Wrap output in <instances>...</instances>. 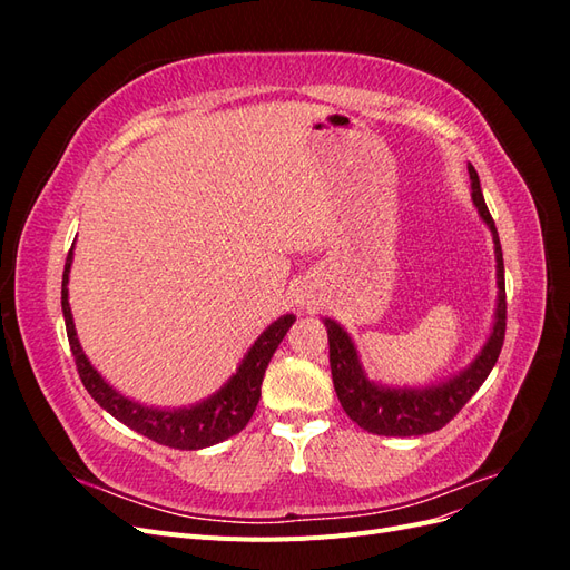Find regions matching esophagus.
<instances>
[{"mask_svg": "<svg viewBox=\"0 0 570 570\" xmlns=\"http://www.w3.org/2000/svg\"><path fill=\"white\" fill-rule=\"evenodd\" d=\"M297 302H299L304 308H308V312H316V306H318V297L314 295L312 287H304V289L299 292Z\"/></svg>", "mask_w": 570, "mask_h": 570, "instance_id": "1", "label": "esophagus"}]
</instances>
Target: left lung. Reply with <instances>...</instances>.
Here are the masks:
<instances>
[{"instance_id":"1","label":"left lung","mask_w":570,"mask_h":570,"mask_svg":"<svg viewBox=\"0 0 570 570\" xmlns=\"http://www.w3.org/2000/svg\"><path fill=\"white\" fill-rule=\"evenodd\" d=\"M471 174V197L478 206L480 218L488 223L494 239V256H497V314L492 333L480 350L473 364L461 371L459 375L450 377L440 385L430 387H385L371 383L364 368L358 364V354L352 337L344 333L335 321L325 318L327 327V344H331V371H333V385L337 392V400L347 416L358 425L368 430L373 435L385 438H411V435H425L435 433L444 428L456 413L465 406V402L478 392V387L488 381L490 371L494 368L499 352H502L504 333H507V289H504V258L502 245H499V235L494 228V220L490 209L482 197L480 180L475 168L469 164Z\"/></svg>"}]
</instances>
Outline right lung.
<instances>
[{
  "instance_id": "1",
  "label": "right lung",
  "mask_w": 570,
  "mask_h": 570,
  "mask_svg": "<svg viewBox=\"0 0 570 570\" xmlns=\"http://www.w3.org/2000/svg\"><path fill=\"white\" fill-rule=\"evenodd\" d=\"M71 264L73 247L66 256L61 281V308L66 321V335L68 344H71L80 381L101 409H107L114 419L132 428L135 433H140L159 444L174 446V450H204V446H212L237 435L239 430L249 423L252 413L258 404V396H262V383L268 368V361L275 354V350H278L283 337L287 335L289 325L295 323V316L285 314L278 321H273L252 344L243 358V364H239L230 381L216 394H212L209 400H204L189 409H151L118 394L109 383H105V377L90 366L88 356L82 354L80 342L76 337L71 306H68L66 285L68 273H71Z\"/></svg>"
}]
</instances>
